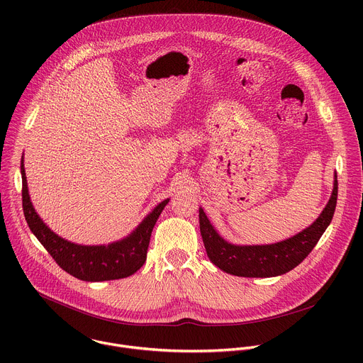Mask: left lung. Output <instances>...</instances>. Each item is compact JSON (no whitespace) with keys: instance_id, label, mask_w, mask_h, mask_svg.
I'll use <instances>...</instances> for the list:
<instances>
[{"instance_id":"left-lung-1","label":"left lung","mask_w":363,"mask_h":363,"mask_svg":"<svg viewBox=\"0 0 363 363\" xmlns=\"http://www.w3.org/2000/svg\"><path fill=\"white\" fill-rule=\"evenodd\" d=\"M337 199V177L332 196L319 218L297 235L270 245H234L224 241L199 208V230L210 260L223 272L238 277H274L298 266L330 224Z\"/></svg>"}]
</instances>
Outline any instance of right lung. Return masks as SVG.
<instances>
[{"instance_id": "obj_1", "label": "right lung", "mask_w": 363, "mask_h": 363, "mask_svg": "<svg viewBox=\"0 0 363 363\" xmlns=\"http://www.w3.org/2000/svg\"><path fill=\"white\" fill-rule=\"evenodd\" d=\"M21 175L26 221L37 240L66 273L84 281H105L129 277L143 266L152 230L169 199L162 201L128 238L109 245H77L56 235L40 220L28 196L24 165H21Z\"/></svg>"}]
</instances>
